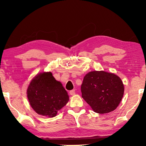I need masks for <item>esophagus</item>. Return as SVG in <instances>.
I'll return each instance as SVG.
<instances>
[{"mask_svg":"<svg viewBox=\"0 0 146 146\" xmlns=\"http://www.w3.org/2000/svg\"><path fill=\"white\" fill-rule=\"evenodd\" d=\"M70 94L71 95H75V90H71L70 91Z\"/></svg>","mask_w":146,"mask_h":146,"instance_id":"obj_1","label":"esophagus"}]
</instances>
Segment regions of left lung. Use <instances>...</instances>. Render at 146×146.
Here are the masks:
<instances>
[{
    "mask_svg": "<svg viewBox=\"0 0 146 146\" xmlns=\"http://www.w3.org/2000/svg\"><path fill=\"white\" fill-rule=\"evenodd\" d=\"M82 97L99 114L117 109L124 93V86L119 76L104 71H93L84 76L81 86Z\"/></svg>",
    "mask_w": 146,
    "mask_h": 146,
    "instance_id": "8db88e82",
    "label": "left lung"
}]
</instances>
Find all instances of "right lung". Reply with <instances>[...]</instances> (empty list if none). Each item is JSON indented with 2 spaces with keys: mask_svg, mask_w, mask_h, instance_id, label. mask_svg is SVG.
<instances>
[{
  "mask_svg": "<svg viewBox=\"0 0 146 146\" xmlns=\"http://www.w3.org/2000/svg\"><path fill=\"white\" fill-rule=\"evenodd\" d=\"M26 93L35 111L49 118L56 116L70 99L62 83L54 78L51 72L36 74L29 82Z\"/></svg>",
  "mask_w": 146,
  "mask_h": 146,
  "instance_id": "obj_1",
  "label": "right lung"
}]
</instances>
